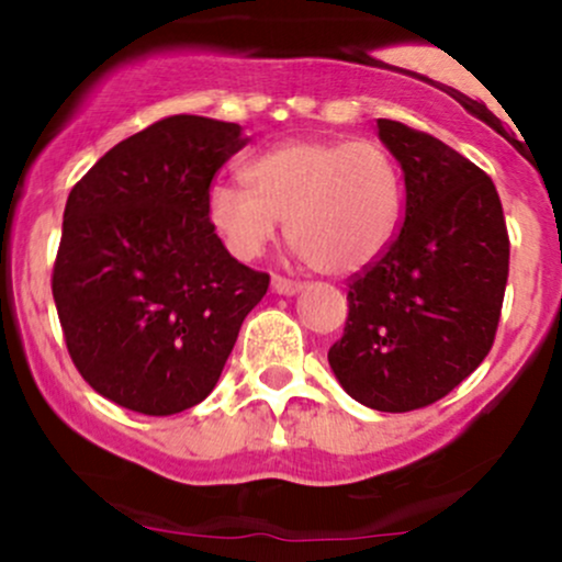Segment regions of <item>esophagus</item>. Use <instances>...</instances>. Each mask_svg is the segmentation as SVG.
Listing matches in <instances>:
<instances>
[{
	"instance_id": "34e87169",
	"label": "esophagus",
	"mask_w": 562,
	"mask_h": 562,
	"mask_svg": "<svg viewBox=\"0 0 562 562\" xmlns=\"http://www.w3.org/2000/svg\"><path fill=\"white\" fill-rule=\"evenodd\" d=\"M301 288H303L301 282L288 280V277H280V274L272 277V290H274V293H280V295H295Z\"/></svg>"
}]
</instances>
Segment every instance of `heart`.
<instances>
[{
    "mask_svg": "<svg viewBox=\"0 0 562 562\" xmlns=\"http://www.w3.org/2000/svg\"><path fill=\"white\" fill-rule=\"evenodd\" d=\"M248 190H209L211 227L235 259H259L285 222L288 243L314 272L351 277L396 237L404 184L396 160L370 139H288L243 171Z\"/></svg>",
    "mask_w": 562,
    "mask_h": 562,
    "instance_id": "heart-1",
    "label": "heart"
}]
</instances>
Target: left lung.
<instances>
[{
	"label": "left lung",
	"instance_id": "left-lung-1",
	"mask_svg": "<svg viewBox=\"0 0 562 562\" xmlns=\"http://www.w3.org/2000/svg\"><path fill=\"white\" fill-rule=\"evenodd\" d=\"M402 166L391 248L348 282V319L327 362L351 398L412 412L454 391L492 351L509 237L492 179L441 139L378 119Z\"/></svg>",
	"mask_w": 562,
	"mask_h": 562
}]
</instances>
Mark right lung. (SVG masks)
Returning <instances> with one entry per match:
<instances>
[{
  "instance_id": "1",
  "label": "right lung",
  "mask_w": 562,
  "mask_h": 562,
  "mask_svg": "<svg viewBox=\"0 0 562 562\" xmlns=\"http://www.w3.org/2000/svg\"><path fill=\"white\" fill-rule=\"evenodd\" d=\"M248 137L227 121L169 115L108 150L70 190L53 295L76 370L139 415L190 409L214 391L256 272L218 240L205 200Z\"/></svg>"
}]
</instances>
